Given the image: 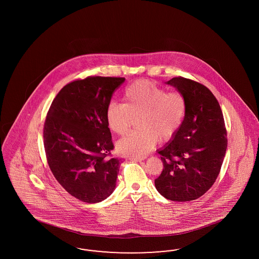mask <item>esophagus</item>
<instances>
[{
	"label": "esophagus",
	"mask_w": 259,
	"mask_h": 259,
	"mask_svg": "<svg viewBox=\"0 0 259 259\" xmlns=\"http://www.w3.org/2000/svg\"><path fill=\"white\" fill-rule=\"evenodd\" d=\"M145 159H146V157H130V160L134 161V162H142Z\"/></svg>",
	"instance_id": "obj_1"
}]
</instances>
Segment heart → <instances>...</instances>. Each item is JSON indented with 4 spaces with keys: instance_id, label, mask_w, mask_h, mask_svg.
Listing matches in <instances>:
<instances>
[{
    "instance_id": "1",
    "label": "heart",
    "mask_w": 259,
    "mask_h": 259,
    "mask_svg": "<svg viewBox=\"0 0 259 259\" xmlns=\"http://www.w3.org/2000/svg\"><path fill=\"white\" fill-rule=\"evenodd\" d=\"M123 104L111 103L106 111L107 122L117 135L126 133L138 118L136 131L121 138L118 151L131 156H144L158 142L177 134L185 118L186 104L179 92H167L149 80H138L125 88Z\"/></svg>"
}]
</instances>
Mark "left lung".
Wrapping results in <instances>:
<instances>
[{"label":"left lung","instance_id":"left-lung-1","mask_svg":"<svg viewBox=\"0 0 259 259\" xmlns=\"http://www.w3.org/2000/svg\"><path fill=\"white\" fill-rule=\"evenodd\" d=\"M185 100V118L177 134L157 150L164 169L154 181L163 197L192 201L214 184L227 148L221 106L207 87L182 76L166 82Z\"/></svg>","mask_w":259,"mask_h":259}]
</instances>
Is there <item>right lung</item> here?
I'll return each instance as SVG.
<instances>
[{"mask_svg":"<svg viewBox=\"0 0 259 259\" xmlns=\"http://www.w3.org/2000/svg\"><path fill=\"white\" fill-rule=\"evenodd\" d=\"M124 77L88 76L62 88L44 127L50 170L72 196L99 203L115 189L120 159L113 149L106 111Z\"/></svg>","mask_w":259,"mask_h":259,"instance_id":"right-lung-1","label":"right lung"}]
</instances>
